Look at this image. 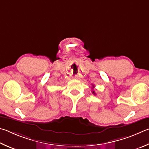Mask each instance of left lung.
<instances>
[{
	"label": "left lung",
	"instance_id": "left-lung-1",
	"mask_svg": "<svg viewBox=\"0 0 149 149\" xmlns=\"http://www.w3.org/2000/svg\"><path fill=\"white\" fill-rule=\"evenodd\" d=\"M93 87H94V86H93ZM92 93H93V94L95 95V91H92Z\"/></svg>",
	"mask_w": 149,
	"mask_h": 149
}]
</instances>
